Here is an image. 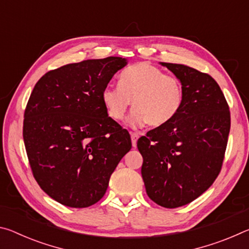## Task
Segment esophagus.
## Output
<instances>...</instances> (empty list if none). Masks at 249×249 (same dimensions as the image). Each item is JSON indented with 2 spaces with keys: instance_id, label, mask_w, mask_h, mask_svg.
<instances>
[{
  "instance_id": "1",
  "label": "esophagus",
  "mask_w": 249,
  "mask_h": 249,
  "mask_svg": "<svg viewBox=\"0 0 249 249\" xmlns=\"http://www.w3.org/2000/svg\"><path fill=\"white\" fill-rule=\"evenodd\" d=\"M130 138H132L133 147H136L137 146V140L140 138V134H138V133H130Z\"/></svg>"
}]
</instances>
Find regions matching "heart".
Returning a JSON list of instances; mask_svg holds the SVG:
<instances>
[{
  "instance_id": "b5f03b06",
  "label": "heart",
  "mask_w": 249,
  "mask_h": 249,
  "mask_svg": "<svg viewBox=\"0 0 249 249\" xmlns=\"http://www.w3.org/2000/svg\"><path fill=\"white\" fill-rule=\"evenodd\" d=\"M109 119L120 122L132 104L128 124L159 127L174 119L183 102L182 84L178 78L147 62H138L122 71L119 86H107L101 93Z\"/></svg>"
}]
</instances>
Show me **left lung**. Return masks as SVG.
Returning <instances> with one entry per match:
<instances>
[{"label":"left lung","instance_id":"1","mask_svg":"<svg viewBox=\"0 0 249 249\" xmlns=\"http://www.w3.org/2000/svg\"><path fill=\"white\" fill-rule=\"evenodd\" d=\"M182 84L183 102L169 123L149 130L137 147L142 177L155 203L175 209L190 203L220 174L231 128L230 107L211 75L191 67L160 62Z\"/></svg>","mask_w":249,"mask_h":249}]
</instances>
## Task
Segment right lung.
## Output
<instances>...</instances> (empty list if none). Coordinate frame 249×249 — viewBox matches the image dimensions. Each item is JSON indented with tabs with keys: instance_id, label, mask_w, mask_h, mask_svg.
I'll return each instance as SVG.
<instances>
[{
	"instance_id": "obj_1",
	"label": "right lung",
	"mask_w": 249,
	"mask_h": 249,
	"mask_svg": "<svg viewBox=\"0 0 249 249\" xmlns=\"http://www.w3.org/2000/svg\"><path fill=\"white\" fill-rule=\"evenodd\" d=\"M125 58L107 57L48 71L25 108L23 138L33 176L54 201L88 208L132 148L128 132L109 119L101 93Z\"/></svg>"
}]
</instances>
